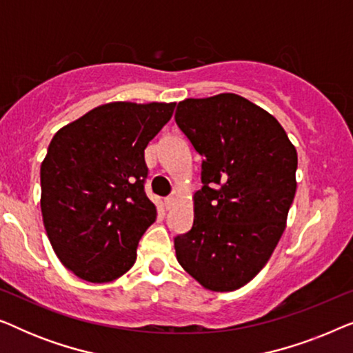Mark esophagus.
<instances>
[{
    "label": "esophagus",
    "mask_w": 353,
    "mask_h": 353,
    "mask_svg": "<svg viewBox=\"0 0 353 353\" xmlns=\"http://www.w3.org/2000/svg\"><path fill=\"white\" fill-rule=\"evenodd\" d=\"M175 202H176V199L173 196H168V197H165V201H163V204H165V209L167 210H170L173 205H175Z\"/></svg>",
    "instance_id": "esophagus-1"
}]
</instances>
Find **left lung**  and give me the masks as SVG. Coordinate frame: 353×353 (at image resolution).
<instances>
[{"label":"left lung","mask_w":353,"mask_h":353,"mask_svg":"<svg viewBox=\"0 0 353 353\" xmlns=\"http://www.w3.org/2000/svg\"><path fill=\"white\" fill-rule=\"evenodd\" d=\"M175 122L204 159L176 260L205 289L234 291L265 267L286 228L297 151L272 114L234 93L181 101Z\"/></svg>","instance_id":"obj_1"}]
</instances>
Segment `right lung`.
I'll list each match as a JSON object with an SVG mask.
<instances>
[{
    "label": "right lung",
    "mask_w": 353,
    "mask_h": 353,
    "mask_svg": "<svg viewBox=\"0 0 353 353\" xmlns=\"http://www.w3.org/2000/svg\"><path fill=\"white\" fill-rule=\"evenodd\" d=\"M175 103H109L52 137L41 163V215L57 259L90 283L122 276L156 221L144 149Z\"/></svg>",
    "instance_id": "add662e5"
}]
</instances>
